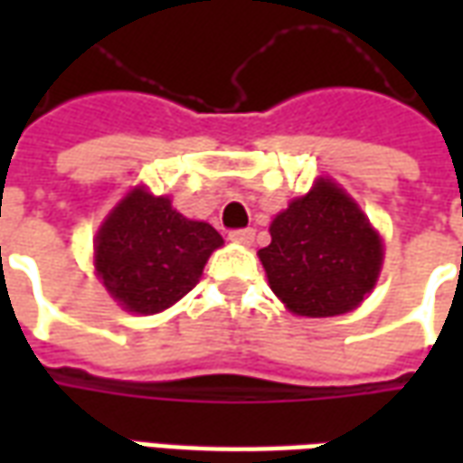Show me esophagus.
Listing matches in <instances>:
<instances>
[{"instance_id": "1", "label": "esophagus", "mask_w": 463, "mask_h": 463, "mask_svg": "<svg viewBox=\"0 0 463 463\" xmlns=\"http://www.w3.org/2000/svg\"><path fill=\"white\" fill-rule=\"evenodd\" d=\"M252 238H255V231H252V228H241V231L231 232V241L241 242V245H250Z\"/></svg>"}]
</instances>
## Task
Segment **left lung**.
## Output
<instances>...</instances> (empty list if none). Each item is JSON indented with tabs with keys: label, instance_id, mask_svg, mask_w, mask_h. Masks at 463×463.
I'll use <instances>...</instances> for the list:
<instances>
[{
	"label": "left lung",
	"instance_id": "1",
	"mask_svg": "<svg viewBox=\"0 0 463 463\" xmlns=\"http://www.w3.org/2000/svg\"><path fill=\"white\" fill-rule=\"evenodd\" d=\"M262 268L270 290L300 317H335L377 285L384 248L357 203L330 178L275 215Z\"/></svg>",
	"mask_w": 463,
	"mask_h": 463
}]
</instances>
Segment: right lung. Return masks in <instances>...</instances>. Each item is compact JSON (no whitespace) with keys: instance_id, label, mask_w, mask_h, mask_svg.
<instances>
[{"instance_id":"right-lung-1","label":"right lung","mask_w":463,"mask_h":463,"mask_svg":"<svg viewBox=\"0 0 463 463\" xmlns=\"http://www.w3.org/2000/svg\"><path fill=\"white\" fill-rule=\"evenodd\" d=\"M221 232L188 221L171 198L133 188L106 215L94 241L96 275L126 312L156 315L198 285Z\"/></svg>"}]
</instances>
